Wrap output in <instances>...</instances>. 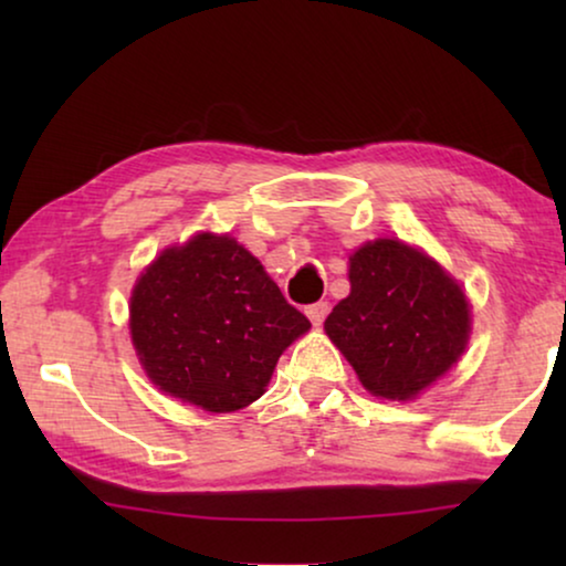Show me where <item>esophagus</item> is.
Here are the masks:
<instances>
[{
  "label": "esophagus",
  "instance_id": "1",
  "mask_svg": "<svg viewBox=\"0 0 566 566\" xmlns=\"http://www.w3.org/2000/svg\"><path fill=\"white\" fill-rule=\"evenodd\" d=\"M327 314H329L327 301H316V304L306 306V316L312 319V324H322L324 319H327Z\"/></svg>",
  "mask_w": 566,
  "mask_h": 566
}]
</instances>
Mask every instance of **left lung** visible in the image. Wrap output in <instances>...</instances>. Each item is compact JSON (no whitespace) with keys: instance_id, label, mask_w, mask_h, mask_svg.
Masks as SVG:
<instances>
[{"instance_id":"8db88e82","label":"left lung","mask_w":566,"mask_h":566,"mask_svg":"<svg viewBox=\"0 0 566 566\" xmlns=\"http://www.w3.org/2000/svg\"><path fill=\"white\" fill-rule=\"evenodd\" d=\"M324 329L370 394L412 399L461 358L469 304L438 262L378 239L350 258V296Z\"/></svg>"}]
</instances>
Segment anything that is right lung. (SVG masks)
Here are the masks:
<instances>
[{
  "instance_id": "obj_1",
  "label": "right lung",
  "mask_w": 566,
  "mask_h": 566,
  "mask_svg": "<svg viewBox=\"0 0 566 566\" xmlns=\"http://www.w3.org/2000/svg\"><path fill=\"white\" fill-rule=\"evenodd\" d=\"M312 327L260 260L229 237L161 252L130 296V335L161 391L208 412L262 397L285 347Z\"/></svg>"
}]
</instances>
